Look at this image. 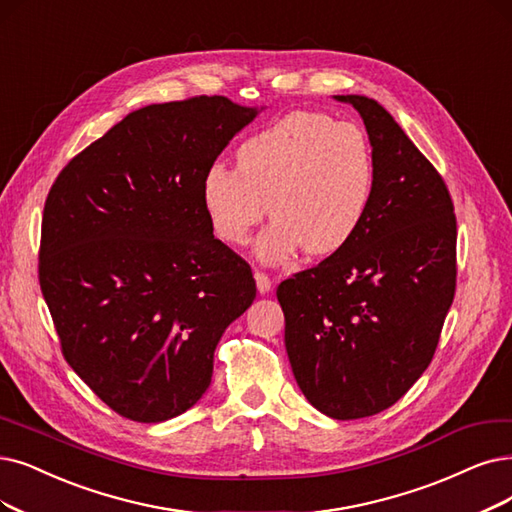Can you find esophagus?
Listing matches in <instances>:
<instances>
[{
    "label": "esophagus",
    "instance_id": "esophagus-1",
    "mask_svg": "<svg viewBox=\"0 0 512 512\" xmlns=\"http://www.w3.org/2000/svg\"><path fill=\"white\" fill-rule=\"evenodd\" d=\"M254 279H256V288H258L260 294H269V292H271L273 283H271V277H269L267 273L256 271V273H254Z\"/></svg>",
    "mask_w": 512,
    "mask_h": 512
}]
</instances>
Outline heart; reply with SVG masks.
<instances>
[{
  "instance_id": "heart-1",
  "label": "heart",
  "mask_w": 512,
  "mask_h": 512,
  "mask_svg": "<svg viewBox=\"0 0 512 512\" xmlns=\"http://www.w3.org/2000/svg\"><path fill=\"white\" fill-rule=\"evenodd\" d=\"M374 193V155L351 121L294 111L245 138L237 168L214 163L203 174L201 201L214 233L245 245L256 224L275 220L258 239V256L277 262L300 248L323 256L359 231Z\"/></svg>"
}]
</instances>
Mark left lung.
I'll list each match as a JSON object with an SVG mask.
<instances>
[{
  "label": "left lung",
  "instance_id": "1",
  "mask_svg": "<svg viewBox=\"0 0 512 512\" xmlns=\"http://www.w3.org/2000/svg\"><path fill=\"white\" fill-rule=\"evenodd\" d=\"M374 155L355 237L277 288L285 351L309 403L334 420L397 403L431 363L456 292V216L439 172L374 98L346 94Z\"/></svg>",
  "mask_w": 512,
  "mask_h": 512
}]
</instances>
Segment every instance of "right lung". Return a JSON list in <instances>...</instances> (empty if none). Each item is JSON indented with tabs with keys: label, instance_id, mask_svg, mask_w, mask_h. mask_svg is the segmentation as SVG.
<instances>
[{
	"label": "right lung",
	"instance_id": "1",
	"mask_svg": "<svg viewBox=\"0 0 512 512\" xmlns=\"http://www.w3.org/2000/svg\"><path fill=\"white\" fill-rule=\"evenodd\" d=\"M262 109L195 96L132 111L73 157L42 220L39 285L73 372L134 422L208 391L250 264L214 237L201 180Z\"/></svg>",
	"mask_w": 512,
	"mask_h": 512
}]
</instances>
